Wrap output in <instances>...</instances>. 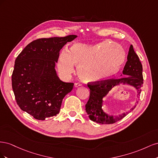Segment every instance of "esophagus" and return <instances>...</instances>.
<instances>
[{
	"label": "esophagus",
	"instance_id": "34e87169",
	"mask_svg": "<svg viewBox=\"0 0 158 158\" xmlns=\"http://www.w3.org/2000/svg\"><path fill=\"white\" fill-rule=\"evenodd\" d=\"M81 85H82V84H80V83H79V82H76V83L74 84V86H75L76 88L80 87V86H81Z\"/></svg>",
	"mask_w": 158,
	"mask_h": 158
}]
</instances>
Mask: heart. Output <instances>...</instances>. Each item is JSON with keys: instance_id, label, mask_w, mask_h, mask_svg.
<instances>
[{"instance_id": "b5f03b06", "label": "heart", "mask_w": 158, "mask_h": 158, "mask_svg": "<svg viewBox=\"0 0 158 158\" xmlns=\"http://www.w3.org/2000/svg\"><path fill=\"white\" fill-rule=\"evenodd\" d=\"M126 58L125 51L118 44L104 41L94 45L76 44L69 52L64 49L60 53L57 67L66 76L78 66L79 77L87 82H99L117 74Z\"/></svg>"}]
</instances>
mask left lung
I'll return each instance as SVG.
<instances>
[{
	"mask_svg": "<svg viewBox=\"0 0 158 158\" xmlns=\"http://www.w3.org/2000/svg\"><path fill=\"white\" fill-rule=\"evenodd\" d=\"M123 73L125 76L120 78H111L88 83L90 92L89 99L85 104V111L92 121L102 125H109L121 120L128 113L127 112L114 117L107 115L102 109L103 98L116 85L127 83L135 87L138 90V95H140L143 84L142 65L132 45H131L129 49L127 61ZM134 109L135 107H132L129 111L131 112Z\"/></svg>",
	"mask_w": 158,
	"mask_h": 158,
	"instance_id": "8db88e82",
	"label": "left lung"
}]
</instances>
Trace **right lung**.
I'll use <instances>...</instances> for the list:
<instances>
[{
  "instance_id": "1",
  "label": "right lung",
  "mask_w": 158,
  "mask_h": 158,
  "mask_svg": "<svg viewBox=\"0 0 158 158\" xmlns=\"http://www.w3.org/2000/svg\"><path fill=\"white\" fill-rule=\"evenodd\" d=\"M77 37L40 38L18 55L12 74V86L17 104L37 120L56 115L63 99L74 83L62 82L55 70L59 51Z\"/></svg>"
}]
</instances>
